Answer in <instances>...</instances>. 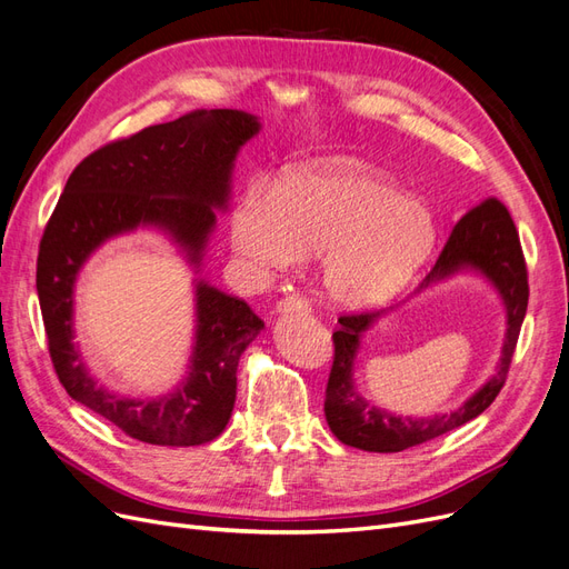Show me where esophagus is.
Instances as JSON below:
<instances>
[{
	"instance_id": "esophagus-1",
	"label": "esophagus",
	"mask_w": 569,
	"mask_h": 569,
	"mask_svg": "<svg viewBox=\"0 0 569 569\" xmlns=\"http://www.w3.org/2000/svg\"><path fill=\"white\" fill-rule=\"evenodd\" d=\"M308 311V303L301 299V297H287L278 303V308H274V313L280 316H287V313H306Z\"/></svg>"
}]
</instances>
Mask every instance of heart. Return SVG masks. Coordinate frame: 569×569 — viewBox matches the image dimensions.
Here are the masks:
<instances>
[{
	"instance_id": "obj_1",
	"label": "heart",
	"mask_w": 569,
	"mask_h": 569,
	"mask_svg": "<svg viewBox=\"0 0 569 569\" xmlns=\"http://www.w3.org/2000/svg\"><path fill=\"white\" fill-rule=\"evenodd\" d=\"M228 230L239 270L256 284L320 256V287L341 308L393 299L439 239L437 216L422 199L360 161L301 168L278 187L247 184Z\"/></svg>"
}]
</instances>
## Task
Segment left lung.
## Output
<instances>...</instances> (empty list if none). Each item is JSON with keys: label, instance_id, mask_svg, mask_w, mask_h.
<instances>
[{"label": "left lung", "instance_id": "left-lung-1", "mask_svg": "<svg viewBox=\"0 0 569 569\" xmlns=\"http://www.w3.org/2000/svg\"><path fill=\"white\" fill-rule=\"evenodd\" d=\"M460 272L479 274L481 280H487L506 308V337L496 372L468 401L451 412H437V416L427 418L396 416V412L375 406L366 396H360L353 377L360 339L366 337L372 325L393 313L396 306L387 308V311L341 316V327L332 335L335 363L325 391V420L341 443L372 453H399L410 446L453 432L493 403L506 382L529 301L520 237L508 209L498 199H487L458 220L435 268L427 272L416 295L456 278Z\"/></svg>", "mask_w": 569, "mask_h": 569}]
</instances>
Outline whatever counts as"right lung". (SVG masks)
I'll use <instances>...</instances> for the list:
<instances>
[{
    "mask_svg": "<svg viewBox=\"0 0 569 569\" xmlns=\"http://www.w3.org/2000/svg\"><path fill=\"white\" fill-rule=\"evenodd\" d=\"M261 120L237 109H197L90 153L68 178L38 256V297L49 356L71 399L137 441L209 443L228 427L237 366L263 330L247 301L201 278V261L228 209L237 153ZM137 229L166 233L193 266L196 341L183 380L166 395L132 400L101 388L79 356L72 297L81 266L109 238Z\"/></svg>",
    "mask_w": 569,
    "mask_h": 569,
    "instance_id": "1",
    "label": "right lung"
}]
</instances>
